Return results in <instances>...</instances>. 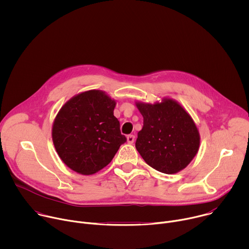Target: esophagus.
I'll return each mask as SVG.
<instances>
[{"mask_svg": "<svg viewBox=\"0 0 249 249\" xmlns=\"http://www.w3.org/2000/svg\"><path fill=\"white\" fill-rule=\"evenodd\" d=\"M135 141V136L134 135H128L127 136V143L128 144H133Z\"/></svg>", "mask_w": 249, "mask_h": 249, "instance_id": "obj_1", "label": "esophagus"}]
</instances>
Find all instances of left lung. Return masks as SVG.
Wrapping results in <instances>:
<instances>
[{
	"instance_id": "obj_1",
	"label": "left lung",
	"mask_w": 249,
	"mask_h": 249,
	"mask_svg": "<svg viewBox=\"0 0 249 249\" xmlns=\"http://www.w3.org/2000/svg\"><path fill=\"white\" fill-rule=\"evenodd\" d=\"M144 126L138 133L136 149L153 168L166 174L184 169L198 153L200 134L190 114L176 100L136 102Z\"/></svg>"
}]
</instances>
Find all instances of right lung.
<instances>
[{"label": "right lung", "instance_id": "1", "mask_svg": "<svg viewBox=\"0 0 249 249\" xmlns=\"http://www.w3.org/2000/svg\"><path fill=\"white\" fill-rule=\"evenodd\" d=\"M116 101L105 91L90 89L69 99L52 126V140L62 161L89 175L107 165L126 137L114 116Z\"/></svg>", "mask_w": 249, "mask_h": 249}]
</instances>
